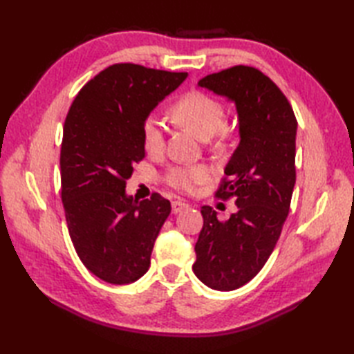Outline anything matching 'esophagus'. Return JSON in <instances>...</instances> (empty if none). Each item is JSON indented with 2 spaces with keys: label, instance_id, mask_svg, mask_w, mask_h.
Listing matches in <instances>:
<instances>
[{
  "label": "esophagus",
  "instance_id": "esophagus-1",
  "mask_svg": "<svg viewBox=\"0 0 354 354\" xmlns=\"http://www.w3.org/2000/svg\"><path fill=\"white\" fill-rule=\"evenodd\" d=\"M185 208H189V204H185L184 201H173L171 202V212L175 214L181 213L183 209H185Z\"/></svg>",
  "mask_w": 354,
  "mask_h": 354
}]
</instances>
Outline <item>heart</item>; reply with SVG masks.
Returning <instances> with one entry per match:
<instances>
[{"mask_svg": "<svg viewBox=\"0 0 354 354\" xmlns=\"http://www.w3.org/2000/svg\"><path fill=\"white\" fill-rule=\"evenodd\" d=\"M225 106L221 100L202 91H190L178 99L170 108V117L178 126L193 132L199 140L213 137V149L223 152L232 137V129L223 123ZM142 147L150 155H160L165 146V135L160 120L150 115L141 126ZM212 170L204 164L175 165L165 173V183L175 190L190 193L196 185L207 183Z\"/></svg>", "mask_w": 354, "mask_h": 354, "instance_id": "obj_1", "label": "heart"}]
</instances>
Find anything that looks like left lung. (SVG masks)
<instances>
[{"instance_id":"obj_1","label":"left lung","mask_w":354,"mask_h":354,"mask_svg":"<svg viewBox=\"0 0 354 354\" xmlns=\"http://www.w3.org/2000/svg\"><path fill=\"white\" fill-rule=\"evenodd\" d=\"M198 85L236 104L240 142L216 196L234 198L239 212L221 222L202 207L193 272L208 288L234 290L260 272L281 234L297 178L298 123L280 88L252 66L209 74Z\"/></svg>"}]
</instances>
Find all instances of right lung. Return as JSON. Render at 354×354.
<instances>
[{
	"instance_id": "add662e5",
	"label": "right lung",
	"mask_w": 354,
	"mask_h": 354,
	"mask_svg": "<svg viewBox=\"0 0 354 354\" xmlns=\"http://www.w3.org/2000/svg\"><path fill=\"white\" fill-rule=\"evenodd\" d=\"M187 73L115 64L80 89L64 124L62 202L79 259L100 280L129 284L147 272L170 202L126 194L145 158L141 126Z\"/></svg>"
}]
</instances>
